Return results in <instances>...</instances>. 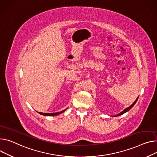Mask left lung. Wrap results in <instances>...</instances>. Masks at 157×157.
I'll use <instances>...</instances> for the list:
<instances>
[{
    "instance_id": "left-lung-1",
    "label": "left lung",
    "mask_w": 157,
    "mask_h": 157,
    "mask_svg": "<svg viewBox=\"0 0 157 157\" xmlns=\"http://www.w3.org/2000/svg\"><path fill=\"white\" fill-rule=\"evenodd\" d=\"M138 97L136 98V99L135 100V101L133 102V103H132L130 106H129L128 107H127V108H126V109H124L123 111H121V112L120 113H119L118 114H117V115H115V116H114V117H116V116H121V115H122V114H124L125 113H126V112H128V111H129L131 109V108L132 107H133L134 106V105L136 104V101H138Z\"/></svg>"
}]
</instances>
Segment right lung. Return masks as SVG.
Segmentation results:
<instances>
[{"mask_svg":"<svg viewBox=\"0 0 157 157\" xmlns=\"http://www.w3.org/2000/svg\"><path fill=\"white\" fill-rule=\"evenodd\" d=\"M67 109V108L65 109H64L63 111H62L60 112H58V113H40V112H38L39 114H41V115H43V116H57L58 114H60L63 113V112H65L66 110Z\"/></svg>","mask_w":157,"mask_h":157,"instance_id":"right-lung-1","label":"right lung"}]
</instances>
